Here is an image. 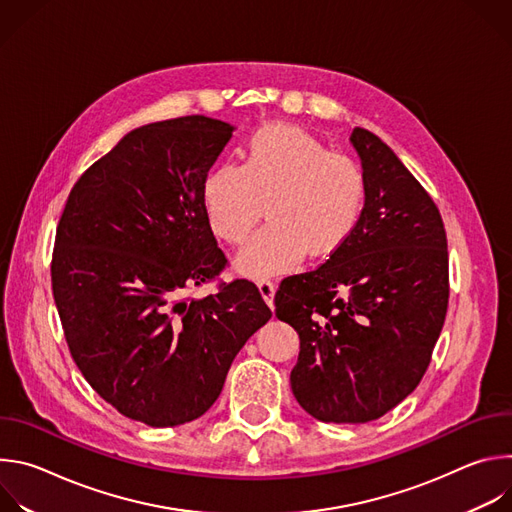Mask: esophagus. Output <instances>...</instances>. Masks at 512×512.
Listing matches in <instances>:
<instances>
[{
  "label": "esophagus",
  "mask_w": 512,
  "mask_h": 512,
  "mask_svg": "<svg viewBox=\"0 0 512 512\" xmlns=\"http://www.w3.org/2000/svg\"><path fill=\"white\" fill-rule=\"evenodd\" d=\"M257 287L261 291L265 304L271 308L273 306V296H275V281L269 279V277H259L257 279Z\"/></svg>",
  "instance_id": "obj_1"
}]
</instances>
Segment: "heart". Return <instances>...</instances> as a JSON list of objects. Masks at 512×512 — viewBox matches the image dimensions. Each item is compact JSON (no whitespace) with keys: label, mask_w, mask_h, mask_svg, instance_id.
Here are the masks:
<instances>
[{"label":"heart","mask_w":512,"mask_h":512,"mask_svg":"<svg viewBox=\"0 0 512 512\" xmlns=\"http://www.w3.org/2000/svg\"><path fill=\"white\" fill-rule=\"evenodd\" d=\"M202 204L210 231L229 245L249 237L265 206L269 223L237 255L239 269L263 277L294 269L306 253L326 259L340 251L362 218L367 176L310 131L271 123L247 139L241 164L206 176Z\"/></svg>","instance_id":"b5f03b06"}]
</instances>
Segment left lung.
Segmentation results:
<instances>
[{
  "instance_id": "obj_1",
  "label": "left lung",
  "mask_w": 512,
  "mask_h": 512,
  "mask_svg": "<svg viewBox=\"0 0 512 512\" xmlns=\"http://www.w3.org/2000/svg\"><path fill=\"white\" fill-rule=\"evenodd\" d=\"M367 204L348 243L289 275L275 316L300 336L291 371L298 403L326 423H367L415 391L444 328L448 239L431 196L375 133L350 135Z\"/></svg>"
}]
</instances>
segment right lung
<instances>
[{
    "label": "right lung",
    "instance_id": "1",
    "mask_svg": "<svg viewBox=\"0 0 512 512\" xmlns=\"http://www.w3.org/2000/svg\"><path fill=\"white\" fill-rule=\"evenodd\" d=\"M233 129L188 115L129 131L72 186L56 227L50 275L68 350L107 403L152 427L204 415L271 318L249 279L188 296L229 263L202 186Z\"/></svg>",
    "mask_w": 512,
    "mask_h": 512
}]
</instances>
